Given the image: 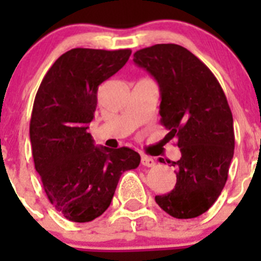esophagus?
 I'll return each mask as SVG.
<instances>
[{
  "label": "esophagus",
  "mask_w": 261,
  "mask_h": 261,
  "mask_svg": "<svg viewBox=\"0 0 261 261\" xmlns=\"http://www.w3.org/2000/svg\"><path fill=\"white\" fill-rule=\"evenodd\" d=\"M141 163L144 166H146V167H153V166L155 165V161H154V158H151V156L142 154V155H141Z\"/></svg>",
  "instance_id": "34e87169"
}]
</instances>
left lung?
Listing matches in <instances>:
<instances>
[{
	"instance_id": "obj_1",
	"label": "left lung",
	"mask_w": 261,
	"mask_h": 261,
	"mask_svg": "<svg viewBox=\"0 0 261 261\" xmlns=\"http://www.w3.org/2000/svg\"><path fill=\"white\" fill-rule=\"evenodd\" d=\"M133 61L154 77L161 91V124L177 138L181 158L171 192L156 204L180 220L201 216L216 202L234 155L232 114L211 69L187 48L155 44L140 49ZM163 162V159H161ZM165 163V162H163Z\"/></svg>"
}]
</instances>
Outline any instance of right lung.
I'll use <instances>...</instances> for the list:
<instances>
[{
  "instance_id": "obj_1",
  "label": "right lung",
  "mask_w": 261,
  "mask_h": 261,
  "mask_svg": "<svg viewBox=\"0 0 261 261\" xmlns=\"http://www.w3.org/2000/svg\"><path fill=\"white\" fill-rule=\"evenodd\" d=\"M130 49L74 48L55 61L39 86L30 121L32 156L48 200L73 222L110 206L121 174L138 167L129 147L95 146L87 129L99 85L125 65Z\"/></svg>"
}]
</instances>
